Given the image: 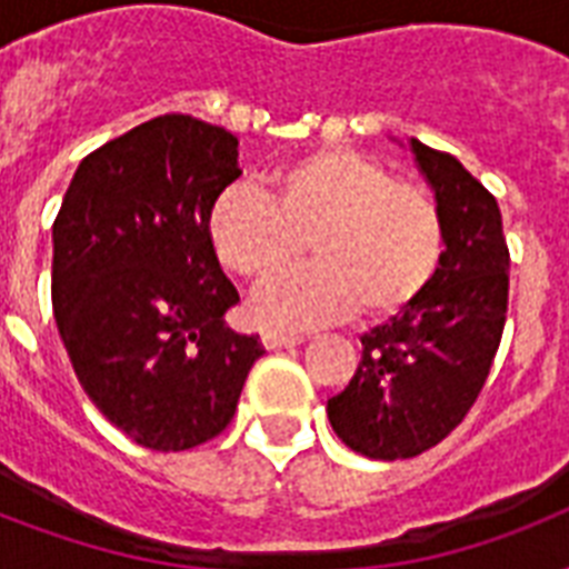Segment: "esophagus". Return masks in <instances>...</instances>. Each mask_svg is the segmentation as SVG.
Masks as SVG:
<instances>
[{"label": "esophagus", "mask_w": 569, "mask_h": 569, "mask_svg": "<svg viewBox=\"0 0 569 569\" xmlns=\"http://www.w3.org/2000/svg\"><path fill=\"white\" fill-rule=\"evenodd\" d=\"M303 339L295 337V333H277V330H266L262 333V346L268 351H277V348H292V346H301Z\"/></svg>", "instance_id": "1"}]
</instances>
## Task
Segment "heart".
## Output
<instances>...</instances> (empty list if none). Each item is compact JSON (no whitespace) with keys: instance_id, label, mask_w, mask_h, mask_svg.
<instances>
[{"instance_id":"obj_1","label":"heart","mask_w":569,"mask_h":569,"mask_svg":"<svg viewBox=\"0 0 569 569\" xmlns=\"http://www.w3.org/2000/svg\"><path fill=\"white\" fill-rule=\"evenodd\" d=\"M209 239L250 283H270L312 243L319 267L276 279L253 301L262 325L301 328L351 310L366 321L407 310L440 271L446 223L425 186L360 150L321 147L274 171L271 197L248 186L221 191Z\"/></svg>"}]
</instances>
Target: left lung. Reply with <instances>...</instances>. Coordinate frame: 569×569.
I'll list each match as a JSON object with an SVG mask.
<instances>
[{"mask_svg": "<svg viewBox=\"0 0 569 569\" xmlns=\"http://www.w3.org/2000/svg\"><path fill=\"white\" fill-rule=\"evenodd\" d=\"M446 223L431 286L363 333V360L328 419L339 440L375 460L416 458L446 440L476 405L508 316L511 253L496 197L451 153L410 138Z\"/></svg>", "mask_w": 569, "mask_h": 569, "instance_id": "obj_1", "label": "left lung"}]
</instances>
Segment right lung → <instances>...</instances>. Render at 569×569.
I'll list each match as a JSON object with an SVG mask.
<instances>
[{"label":"right lung","mask_w":569,"mask_h":569,"mask_svg":"<svg viewBox=\"0 0 569 569\" xmlns=\"http://www.w3.org/2000/svg\"><path fill=\"white\" fill-rule=\"evenodd\" d=\"M239 177L232 132L162 114L84 156L52 223V310L76 378L147 449L218 437L266 355L223 325L239 292L209 239Z\"/></svg>","instance_id":"obj_1"}]
</instances>
